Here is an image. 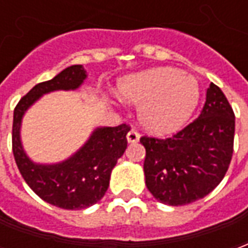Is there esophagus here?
<instances>
[{
    "instance_id": "esophagus-1",
    "label": "esophagus",
    "mask_w": 248,
    "mask_h": 248,
    "mask_svg": "<svg viewBox=\"0 0 248 248\" xmlns=\"http://www.w3.org/2000/svg\"><path fill=\"white\" fill-rule=\"evenodd\" d=\"M138 140H140V133L135 129L130 130L129 133H127V142L129 143H135Z\"/></svg>"
}]
</instances>
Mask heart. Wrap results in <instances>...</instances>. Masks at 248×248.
I'll return each instance as SVG.
<instances>
[{
    "mask_svg": "<svg viewBox=\"0 0 248 248\" xmlns=\"http://www.w3.org/2000/svg\"><path fill=\"white\" fill-rule=\"evenodd\" d=\"M118 97L140 103V124L154 134H169L186 122L197 106L199 87L190 76L159 67L122 78Z\"/></svg>",
    "mask_w": 248,
    "mask_h": 248,
    "instance_id": "heart-1",
    "label": "heart"
}]
</instances>
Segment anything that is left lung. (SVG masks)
<instances>
[{"mask_svg": "<svg viewBox=\"0 0 248 248\" xmlns=\"http://www.w3.org/2000/svg\"><path fill=\"white\" fill-rule=\"evenodd\" d=\"M235 115L223 92L210 83L195 121L170 138L142 137L146 186L156 201L183 206L213 191L234 153Z\"/></svg>", "mask_w": 248, "mask_h": 248, "instance_id": "obj_1", "label": "left lung"}]
</instances>
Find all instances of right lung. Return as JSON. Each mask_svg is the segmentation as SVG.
<instances>
[{
  "label": "right lung",
  "mask_w": 248,
  "mask_h": 248,
  "mask_svg": "<svg viewBox=\"0 0 248 248\" xmlns=\"http://www.w3.org/2000/svg\"><path fill=\"white\" fill-rule=\"evenodd\" d=\"M85 78L83 66H69L50 81L35 85L14 108L12 146L21 175L41 199L65 210H82L102 199L111 170L127 147L126 135L130 126L98 127L74 155L56 165H37L30 161L21 145L19 129L25 111L41 95L56 90H74Z\"/></svg>",
  "instance_id": "obj_1"
}]
</instances>
